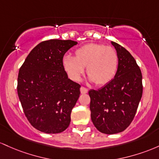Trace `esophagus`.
<instances>
[{"instance_id":"obj_1","label":"esophagus","mask_w":159,"mask_h":159,"mask_svg":"<svg viewBox=\"0 0 159 159\" xmlns=\"http://www.w3.org/2000/svg\"><path fill=\"white\" fill-rule=\"evenodd\" d=\"M80 92H81L82 94L87 93V92H88V89L85 88V87L81 86V88H80Z\"/></svg>"}]
</instances>
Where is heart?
I'll return each instance as SVG.
<instances>
[{"mask_svg":"<svg viewBox=\"0 0 159 159\" xmlns=\"http://www.w3.org/2000/svg\"><path fill=\"white\" fill-rule=\"evenodd\" d=\"M87 66L89 80L98 85H105L115 77L119 66L116 51L103 44L88 43L75 51V56H66L63 67L69 77L79 81Z\"/></svg>","mask_w":159,"mask_h":159,"instance_id":"1","label":"heart"}]
</instances>
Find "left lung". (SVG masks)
I'll return each instance as SVG.
<instances>
[{
	"instance_id": "obj_1",
	"label": "left lung",
	"mask_w": 159,
	"mask_h": 159,
	"mask_svg": "<svg viewBox=\"0 0 159 159\" xmlns=\"http://www.w3.org/2000/svg\"><path fill=\"white\" fill-rule=\"evenodd\" d=\"M118 54L115 77L98 90L91 89V119L100 132L113 134L125 131L136 114L143 94L142 74L131 53L111 42Z\"/></svg>"
}]
</instances>
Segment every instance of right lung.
<instances>
[{"instance_id":"right-lung-1","label":"right lung","mask_w":159,"mask_h":159,"mask_svg":"<svg viewBox=\"0 0 159 159\" xmlns=\"http://www.w3.org/2000/svg\"><path fill=\"white\" fill-rule=\"evenodd\" d=\"M77 42L49 40L31 51L20 67L17 92L25 115L41 132L64 131L80 97V85L68 79L63 57Z\"/></svg>"}]
</instances>
